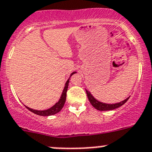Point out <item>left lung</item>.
<instances>
[{
  "label": "left lung",
  "instance_id": "left-lung-1",
  "mask_svg": "<svg viewBox=\"0 0 152 152\" xmlns=\"http://www.w3.org/2000/svg\"><path fill=\"white\" fill-rule=\"evenodd\" d=\"M86 91V94H87L88 98L89 101H90L91 104L97 110H100V111H107V110H113L115 109H117L120 106H121L122 105H124L126 102L127 101V100L129 99V97L126 98L124 100H122L120 103H112V104H108V103H102V102L98 101L97 100H96L94 97L92 96L91 94L90 93V91Z\"/></svg>",
  "mask_w": 152,
  "mask_h": 152
}]
</instances>
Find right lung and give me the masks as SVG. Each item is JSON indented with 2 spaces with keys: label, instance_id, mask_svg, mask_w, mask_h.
I'll list each match as a JSON object with an SVG mask.
<instances>
[{
  "label": "right lung",
  "instance_id": "add662e5",
  "mask_svg": "<svg viewBox=\"0 0 152 152\" xmlns=\"http://www.w3.org/2000/svg\"><path fill=\"white\" fill-rule=\"evenodd\" d=\"M74 73H76V72H73L71 73L70 76H72V75H73ZM70 76H69V79H67V81L65 83V86L64 88V90L62 91L61 96L60 99H59L58 102H57L53 106H52L51 108L48 109L46 110H35L33 109L29 108L28 106H25L28 110H30L31 112L34 113V114L38 115H42V116H49V115H55L56 113H59V112L61 110V109L63 108L64 105L65 101H66V91H67L68 88V85L69 83V79H70Z\"/></svg>",
  "mask_w": 152,
  "mask_h": 152
}]
</instances>
